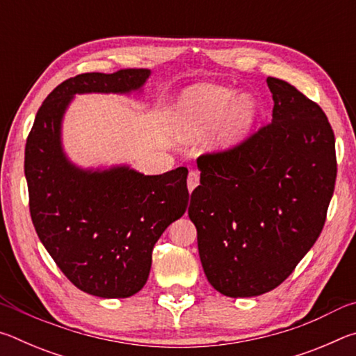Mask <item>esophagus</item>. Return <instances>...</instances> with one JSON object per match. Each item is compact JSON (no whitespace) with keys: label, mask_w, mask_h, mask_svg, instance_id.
I'll return each mask as SVG.
<instances>
[{"label":"esophagus","mask_w":356,"mask_h":356,"mask_svg":"<svg viewBox=\"0 0 356 356\" xmlns=\"http://www.w3.org/2000/svg\"><path fill=\"white\" fill-rule=\"evenodd\" d=\"M200 184V172L197 171H190L188 179H186V186H188V191H193Z\"/></svg>","instance_id":"34e87169"}]
</instances>
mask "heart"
Wrapping results in <instances>:
<instances>
[{"label": "heart", "mask_w": 356, "mask_h": 356, "mask_svg": "<svg viewBox=\"0 0 356 356\" xmlns=\"http://www.w3.org/2000/svg\"><path fill=\"white\" fill-rule=\"evenodd\" d=\"M257 114L256 102L250 95L215 84H201L190 88L179 102L176 125L184 135L196 136L213 129L226 118V138H238L254 122Z\"/></svg>", "instance_id": "obj_1"}]
</instances>
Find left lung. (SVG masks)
Masks as SVG:
<instances>
[{
  "label": "left lung",
  "mask_w": 356,
  "mask_h": 356,
  "mask_svg": "<svg viewBox=\"0 0 356 356\" xmlns=\"http://www.w3.org/2000/svg\"><path fill=\"white\" fill-rule=\"evenodd\" d=\"M272 122L197 159L188 216L207 280L226 297L273 291L321 236L336 182L334 134L316 102L268 76Z\"/></svg>",
  "instance_id": "1"
}]
</instances>
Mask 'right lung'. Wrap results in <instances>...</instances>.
Masks as SVG:
<instances>
[{"instance_id":"add662e5","label":"right lung","mask_w":356,"mask_h":356,"mask_svg":"<svg viewBox=\"0 0 356 356\" xmlns=\"http://www.w3.org/2000/svg\"><path fill=\"white\" fill-rule=\"evenodd\" d=\"M149 75V69H122L69 78L48 94L26 140L35 232L72 284L95 297L127 298L146 284L154 245L188 206V170L160 176L125 165L83 170L64 154L63 118L75 94H130Z\"/></svg>"}]
</instances>
